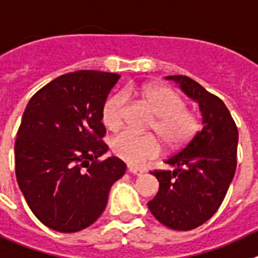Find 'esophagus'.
<instances>
[{"label": "esophagus", "instance_id": "1", "mask_svg": "<svg viewBox=\"0 0 258 258\" xmlns=\"http://www.w3.org/2000/svg\"><path fill=\"white\" fill-rule=\"evenodd\" d=\"M128 171L131 172V174H135V175H142L143 172H144L142 169H138V167H134V166H130Z\"/></svg>", "mask_w": 258, "mask_h": 258}]
</instances>
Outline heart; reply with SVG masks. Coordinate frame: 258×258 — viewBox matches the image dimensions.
Masks as SVG:
<instances>
[{"label": "heart", "instance_id": "1", "mask_svg": "<svg viewBox=\"0 0 258 258\" xmlns=\"http://www.w3.org/2000/svg\"><path fill=\"white\" fill-rule=\"evenodd\" d=\"M140 96L156 115L151 128L170 149H180L197 134L200 118L187 109L185 101L175 91L162 86H130L124 93H115L102 106V122L110 131H118L124 123L127 97ZM111 151L118 158L134 167H142L162 152L160 140L153 135H138L124 131L113 138Z\"/></svg>", "mask_w": 258, "mask_h": 258}]
</instances>
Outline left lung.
<instances>
[{"mask_svg":"<svg viewBox=\"0 0 258 258\" xmlns=\"http://www.w3.org/2000/svg\"><path fill=\"white\" fill-rule=\"evenodd\" d=\"M200 105L204 126L187 145L165 162L175 167L153 170L160 189L148 208L158 222L178 231L205 223L221 207L236 170L237 127L216 95L185 75L167 76Z\"/></svg>","mask_w":258,"mask_h":258,"instance_id":"left-lung-1","label":"left lung"}]
</instances>
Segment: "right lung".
Masks as SVG:
<instances>
[{
  "mask_svg": "<svg viewBox=\"0 0 258 258\" xmlns=\"http://www.w3.org/2000/svg\"><path fill=\"white\" fill-rule=\"evenodd\" d=\"M120 76L80 70L58 76L31 97L15 140V175L40 222L59 232L101 216L126 163L106 153L102 106Z\"/></svg>",
  "mask_w": 258,
  "mask_h": 258,
  "instance_id": "right-lung-1",
  "label": "right lung"
}]
</instances>
